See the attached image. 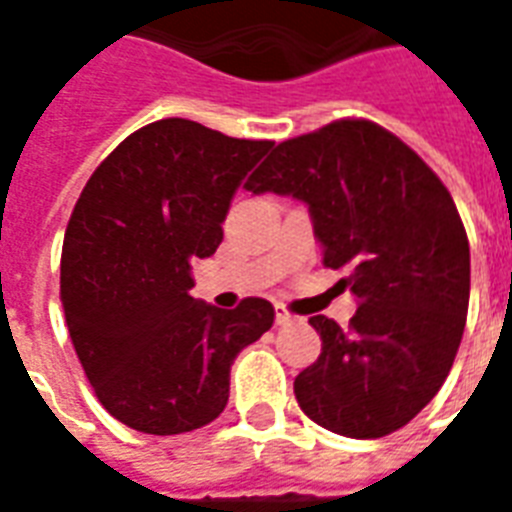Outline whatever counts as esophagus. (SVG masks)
<instances>
[{"mask_svg":"<svg viewBox=\"0 0 512 512\" xmlns=\"http://www.w3.org/2000/svg\"><path fill=\"white\" fill-rule=\"evenodd\" d=\"M292 321H297L295 316H292L284 305H276V324H279V327H289Z\"/></svg>","mask_w":512,"mask_h":512,"instance_id":"obj_1","label":"esophagus"}]
</instances>
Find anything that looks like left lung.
<instances>
[{
  "label": "left lung",
  "instance_id": "obj_1",
  "mask_svg": "<svg viewBox=\"0 0 512 512\" xmlns=\"http://www.w3.org/2000/svg\"><path fill=\"white\" fill-rule=\"evenodd\" d=\"M311 209L327 268L356 295L348 329L311 316L321 356L295 377L297 404L348 438L404 428L444 385L470 300V247L441 177L380 124L337 119L273 148L247 180Z\"/></svg>",
  "mask_w": 512,
  "mask_h": 512
}]
</instances>
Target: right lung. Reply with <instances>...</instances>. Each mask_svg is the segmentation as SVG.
I'll return each instance as SVG.
<instances>
[{"instance_id":"1","label":"right lung","mask_w":512,"mask_h":512,"mask_svg":"<svg viewBox=\"0 0 512 512\" xmlns=\"http://www.w3.org/2000/svg\"><path fill=\"white\" fill-rule=\"evenodd\" d=\"M273 143L191 119L124 138L84 185L60 255L68 335L111 417L151 436L207 425L228 404L236 353L273 327V305L196 303L191 260L223 241L247 172Z\"/></svg>"}]
</instances>
